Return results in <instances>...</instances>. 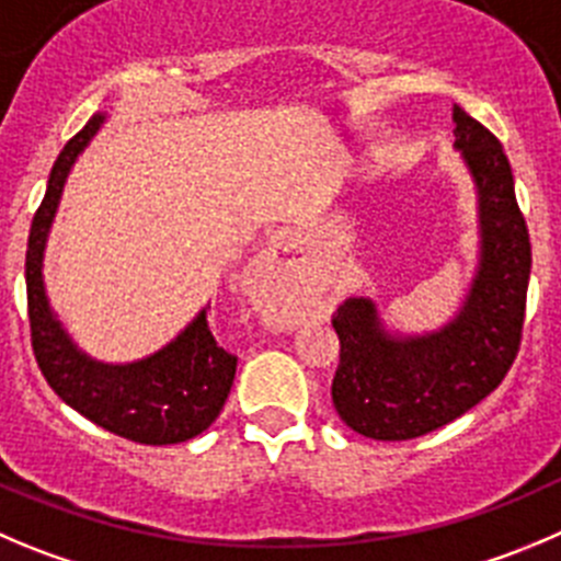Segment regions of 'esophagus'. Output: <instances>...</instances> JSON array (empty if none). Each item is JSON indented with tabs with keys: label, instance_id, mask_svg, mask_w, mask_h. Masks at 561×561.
<instances>
[{
	"label": "esophagus",
	"instance_id": "esophagus-1",
	"mask_svg": "<svg viewBox=\"0 0 561 561\" xmlns=\"http://www.w3.org/2000/svg\"><path fill=\"white\" fill-rule=\"evenodd\" d=\"M295 255H297V242L289 231H284L280 237H275L270 242L264 253V264L270 270H289L295 264Z\"/></svg>",
	"mask_w": 561,
	"mask_h": 561
}]
</instances>
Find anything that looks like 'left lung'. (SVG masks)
Returning <instances> with one entry per match:
<instances>
[{"label":"left lung","mask_w":561,"mask_h":561,"mask_svg":"<svg viewBox=\"0 0 561 561\" xmlns=\"http://www.w3.org/2000/svg\"><path fill=\"white\" fill-rule=\"evenodd\" d=\"M455 151L477 195V266L455 317L402 333L371 295L346 297L333 317L341 364L333 404L352 432L410 440L460 419L499 388L520 346L531 244L501 142L455 104Z\"/></svg>","instance_id":"obj_1"}]
</instances>
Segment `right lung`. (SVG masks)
Returning a JSON list of instances; mask_svg holds the SVG:
<instances>
[{"instance_id":"add662e5","label":"right lung","mask_w":561,"mask_h":561,"mask_svg":"<svg viewBox=\"0 0 561 561\" xmlns=\"http://www.w3.org/2000/svg\"><path fill=\"white\" fill-rule=\"evenodd\" d=\"M106 112H95L82 131L62 148L51 168L41 209L26 244V306L35 360L51 391L106 432L146 446L184 444L215 424L231 393L237 357L211 335L204 306L179 335L157 352L126 364L88 355L71 339L46 295L44 259L60 197L79 153L90 146Z\"/></svg>"}]
</instances>
